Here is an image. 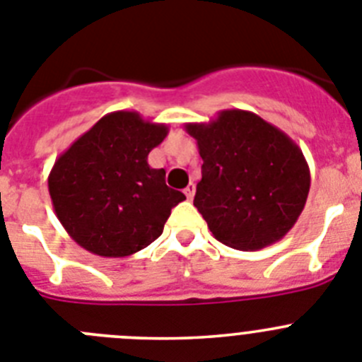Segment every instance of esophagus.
Here are the masks:
<instances>
[{
    "instance_id": "1",
    "label": "esophagus",
    "mask_w": 362,
    "mask_h": 362,
    "mask_svg": "<svg viewBox=\"0 0 362 362\" xmlns=\"http://www.w3.org/2000/svg\"><path fill=\"white\" fill-rule=\"evenodd\" d=\"M194 194H196V185L190 183L187 188H185V196H187V199L190 201L192 197H194Z\"/></svg>"
}]
</instances>
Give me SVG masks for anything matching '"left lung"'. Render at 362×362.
I'll list each match as a JSON object with an SVG mask.
<instances>
[{"mask_svg": "<svg viewBox=\"0 0 362 362\" xmlns=\"http://www.w3.org/2000/svg\"><path fill=\"white\" fill-rule=\"evenodd\" d=\"M203 159L194 206L214 238L243 252L281 241L305 209L310 168L283 130L248 110L187 123Z\"/></svg>", "mask_w": 362, "mask_h": 362, "instance_id": "1", "label": "left lung"}]
</instances>
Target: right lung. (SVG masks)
Wrapping results in <instances>:
<instances>
[{
	"mask_svg": "<svg viewBox=\"0 0 362 362\" xmlns=\"http://www.w3.org/2000/svg\"><path fill=\"white\" fill-rule=\"evenodd\" d=\"M168 124L137 112L103 116L56 159L49 174L54 212L70 238L101 257H127L163 233L183 192L165 183V168L148 165Z\"/></svg>",
	"mask_w": 362,
	"mask_h": 362,
	"instance_id": "1",
	"label": "right lung"
}]
</instances>
